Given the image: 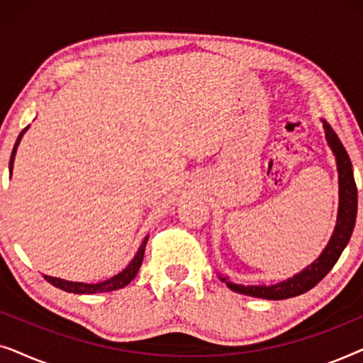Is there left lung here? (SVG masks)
<instances>
[{"mask_svg":"<svg viewBox=\"0 0 363 363\" xmlns=\"http://www.w3.org/2000/svg\"><path fill=\"white\" fill-rule=\"evenodd\" d=\"M325 130V138L329 147L334 152L337 160V170H339V213H337V225L332 235L330 241L327 242L325 250L317 259L302 269L299 274L289 277V279L277 282L274 286H242V284H233L221 277L223 282L231 291L240 292V294L259 297V299H269V301H281L289 299V297L301 296L312 289L317 282L324 279L327 272H329L334 264L339 259L342 251L345 250L347 242H349L352 231L355 228V218H357V185L354 180V170H352V162L349 158V153L342 145L340 138L337 137L329 123L322 121Z\"/></svg>","mask_w":363,"mask_h":363,"instance_id":"1","label":"left lung"}]
</instances>
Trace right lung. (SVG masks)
<instances>
[{
	"instance_id": "obj_1",
	"label": "right lung",
	"mask_w": 363,
	"mask_h": 363,
	"mask_svg": "<svg viewBox=\"0 0 363 363\" xmlns=\"http://www.w3.org/2000/svg\"><path fill=\"white\" fill-rule=\"evenodd\" d=\"M28 128H29V125L24 128L21 133H19L18 140H16V143H14V148H13V153H11V160H9V173H13V162H14V155H16V148L19 145V142H21L24 132H26ZM147 241H148V236L143 238L142 245H140V247H138L137 255L133 256L130 264H128L122 272H118V274H116L107 281L97 282V284H86V282L64 281V279H59V277H52V276H44V279H46L48 282H51L54 287H59V289H62L66 292H74V294H99V292H111V291L122 289V287H125L128 282H130L133 277L137 276L138 269H140L142 261H143V255H145Z\"/></svg>"
}]
</instances>
